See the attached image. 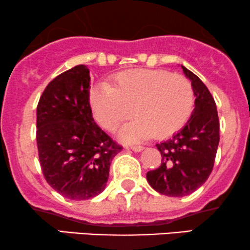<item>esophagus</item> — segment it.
I'll list each match as a JSON object with an SVG mask.
<instances>
[{
  "label": "esophagus",
  "instance_id": "1",
  "mask_svg": "<svg viewBox=\"0 0 250 250\" xmlns=\"http://www.w3.org/2000/svg\"><path fill=\"white\" fill-rule=\"evenodd\" d=\"M129 148H131L133 151H135V153H139V151L144 150V147H142V146H131Z\"/></svg>",
  "mask_w": 250,
  "mask_h": 250
}]
</instances>
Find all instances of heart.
Masks as SVG:
<instances>
[{
  "label": "heart",
  "mask_w": 250,
  "mask_h": 250,
  "mask_svg": "<svg viewBox=\"0 0 250 250\" xmlns=\"http://www.w3.org/2000/svg\"><path fill=\"white\" fill-rule=\"evenodd\" d=\"M90 104L96 122L115 131L124 142H139L150 137L165 138L183 128L192 115L195 95L192 83L181 74L165 70L137 69L123 71L109 85L93 89Z\"/></svg>",
  "instance_id": "obj_1"
}]
</instances>
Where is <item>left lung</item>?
Returning a JSON list of instances; mask_svg holds the SVG:
<instances>
[{
	"instance_id": "obj_1",
	"label": "left lung",
	"mask_w": 250,
	"mask_h": 250,
	"mask_svg": "<svg viewBox=\"0 0 250 250\" xmlns=\"http://www.w3.org/2000/svg\"><path fill=\"white\" fill-rule=\"evenodd\" d=\"M181 69L192 82L195 108L179 132L156 145L161 151V167L147 172L148 183L156 192L172 197L189 195L206 183L219 144L215 100L199 77L183 65Z\"/></svg>"
}]
</instances>
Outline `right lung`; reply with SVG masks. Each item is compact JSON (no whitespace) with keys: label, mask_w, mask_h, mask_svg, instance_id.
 I'll list each match as a JSON object with an SVG mask.
<instances>
[{"label":"right lung","mask_w":250,"mask_h":250,"mask_svg":"<svg viewBox=\"0 0 250 250\" xmlns=\"http://www.w3.org/2000/svg\"><path fill=\"white\" fill-rule=\"evenodd\" d=\"M89 70L77 65L48 83L37 108V144L44 179L70 200L105 188L112 158L122 150L94 122Z\"/></svg>","instance_id":"1"}]
</instances>
